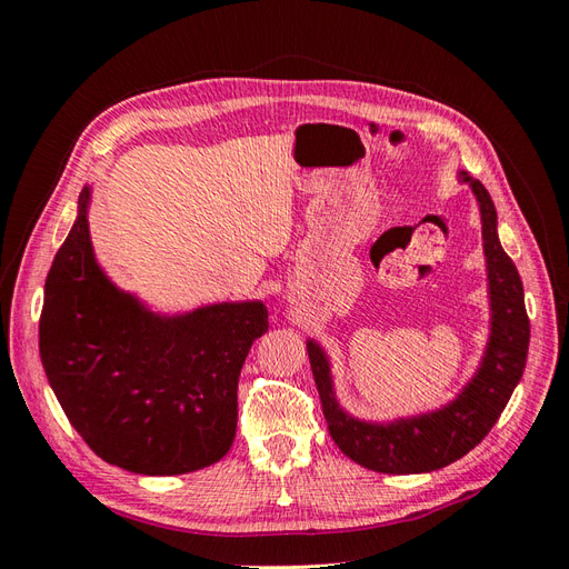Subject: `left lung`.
<instances>
[{"label": "left lung", "instance_id": "left-lung-1", "mask_svg": "<svg viewBox=\"0 0 569 569\" xmlns=\"http://www.w3.org/2000/svg\"><path fill=\"white\" fill-rule=\"evenodd\" d=\"M456 180L475 194L487 266L489 337L479 366L451 401L418 416L391 420L356 418L337 399L332 360L316 339H306L327 429L343 456L385 475L435 472L456 462L489 435L525 372L529 318L520 272L498 239L496 206L479 180L458 170Z\"/></svg>", "mask_w": 569, "mask_h": 569}]
</instances>
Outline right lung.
<instances>
[{
    "instance_id": "right-lung-1",
    "label": "right lung",
    "mask_w": 569,
    "mask_h": 569,
    "mask_svg": "<svg viewBox=\"0 0 569 569\" xmlns=\"http://www.w3.org/2000/svg\"><path fill=\"white\" fill-rule=\"evenodd\" d=\"M92 184L44 282L40 358L66 418L109 465L184 475L218 462L237 432V382L268 330L261 299L161 313L99 266Z\"/></svg>"
}]
</instances>
